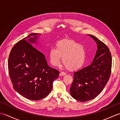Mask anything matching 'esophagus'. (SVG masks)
<instances>
[{"instance_id":"1","label":"esophagus","mask_w":120,"mask_h":120,"mask_svg":"<svg viewBox=\"0 0 120 120\" xmlns=\"http://www.w3.org/2000/svg\"><path fill=\"white\" fill-rule=\"evenodd\" d=\"M66 75V73L64 72H61L60 73V76H64Z\"/></svg>"}]
</instances>
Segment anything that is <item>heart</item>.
<instances>
[{
    "label": "heart",
    "instance_id": "1",
    "mask_svg": "<svg viewBox=\"0 0 120 120\" xmlns=\"http://www.w3.org/2000/svg\"><path fill=\"white\" fill-rule=\"evenodd\" d=\"M62 60L65 67L74 70L82 65L86 59L85 48L79 43L72 40L60 41L56 44L55 48H50L49 58L54 66L59 64Z\"/></svg>",
    "mask_w": 120,
    "mask_h": 120
}]
</instances>
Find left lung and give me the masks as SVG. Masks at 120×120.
I'll use <instances>...</instances> for the list:
<instances>
[{"mask_svg":"<svg viewBox=\"0 0 120 120\" xmlns=\"http://www.w3.org/2000/svg\"><path fill=\"white\" fill-rule=\"evenodd\" d=\"M98 44V50L92 63L74 72L70 88L71 95L80 101L95 98L103 90L111 73L112 57L109 48L105 43L89 34Z\"/></svg>","mask_w":120,"mask_h":120,"instance_id":"obj_1","label":"left lung"}]
</instances>
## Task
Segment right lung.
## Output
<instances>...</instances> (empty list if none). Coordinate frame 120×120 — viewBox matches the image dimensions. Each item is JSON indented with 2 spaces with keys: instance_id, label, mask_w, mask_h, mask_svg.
<instances>
[{
  "instance_id": "add662e5",
  "label": "right lung",
  "mask_w": 120,
  "mask_h": 120,
  "mask_svg": "<svg viewBox=\"0 0 120 120\" xmlns=\"http://www.w3.org/2000/svg\"><path fill=\"white\" fill-rule=\"evenodd\" d=\"M27 40L25 38L15 44L10 52L8 71L15 91L24 98L34 101L47 96L52 91L53 81L59 71L47 65L45 56L31 43L38 38Z\"/></svg>"
}]
</instances>
